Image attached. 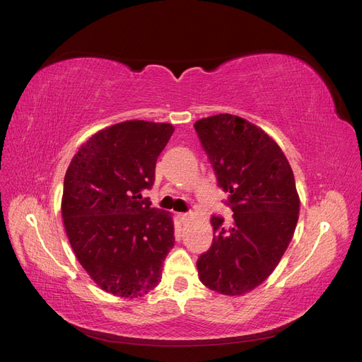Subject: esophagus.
Listing matches in <instances>:
<instances>
[{
  "mask_svg": "<svg viewBox=\"0 0 362 362\" xmlns=\"http://www.w3.org/2000/svg\"><path fill=\"white\" fill-rule=\"evenodd\" d=\"M178 218H180L182 223H185L187 220H190V218H192V215H190V214H180V215H178Z\"/></svg>",
  "mask_w": 362,
  "mask_h": 362,
  "instance_id": "obj_1",
  "label": "esophagus"
}]
</instances>
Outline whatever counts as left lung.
Returning a JSON list of instances; mask_svg holds the SVG:
<instances>
[{
    "instance_id": "left-lung-1",
    "label": "left lung",
    "mask_w": 362,
    "mask_h": 362,
    "mask_svg": "<svg viewBox=\"0 0 362 362\" xmlns=\"http://www.w3.org/2000/svg\"><path fill=\"white\" fill-rule=\"evenodd\" d=\"M194 127L235 220L224 228L223 218H211L214 242L197 259L199 279L218 294L243 296L270 276L294 236V173L278 142L239 115H211Z\"/></svg>"
}]
</instances>
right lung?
Instances as JSON below:
<instances>
[{
    "label": "right lung",
    "mask_w": 362,
    "mask_h": 362,
    "mask_svg": "<svg viewBox=\"0 0 362 362\" xmlns=\"http://www.w3.org/2000/svg\"><path fill=\"white\" fill-rule=\"evenodd\" d=\"M175 127L126 120L92 135L72 157L64 180L62 218L78 263L108 294L138 298L162 279L173 248V218L141 200Z\"/></svg>",
    "instance_id": "obj_1"
}]
</instances>
